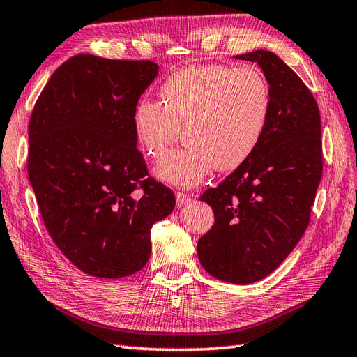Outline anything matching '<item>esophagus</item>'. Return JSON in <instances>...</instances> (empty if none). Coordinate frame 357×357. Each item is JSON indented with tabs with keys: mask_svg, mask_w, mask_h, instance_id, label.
<instances>
[{
	"mask_svg": "<svg viewBox=\"0 0 357 357\" xmlns=\"http://www.w3.org/2000/svg\"><path fill=\"white\" fill-rule=\"evenodd\" d=\"M174 198H176V207L178 208H183L185 207L188 202H192V196L190 195H185V193H181L178 192L176 195H174Z\"/></svg>",
	"mask_w": 357,
	"mask_h": 357,
	"instance_id": "34e87169",
	"label": "esophagus"
}]
</instances>
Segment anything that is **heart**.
<instances>
[{
  "mask_svg": "<svg viewBox=\"0 0 357 357\" xmlns=\"http://www.w3.org/2000/svg\"><path fill=\"white\" fill-rule=\"evenodd\" d=\"M273 96L255 66H190L161 86V102H136V141L151 159L162 158L184 132L187 146L155 165L165 184L195 187L211 170H234L259 147L271 116Z\"/></svg>",
  "mask_w": 357,
  "mask_h": 357,
  "instance_id": "b5f03b06",
  "label": "heart"
}]
</instances>
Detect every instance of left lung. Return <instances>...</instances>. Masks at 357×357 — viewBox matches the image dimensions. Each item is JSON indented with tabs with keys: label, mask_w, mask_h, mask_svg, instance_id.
<instances>
[{
	"label": "left lung",
	"mask_w": 357,
	"mask_h": 357,
	"mask_svg": "<svg viewBox=\"0 0 357 357\" xmlns=\"http://www.w3.org/2000/svg\"><path fill=\"white\" fill-rule=\"evenodd\" d=\"M234 58L262 69L271 116L253 156L201 196L215 225L198 241V257L208 275L245 285L275 271L305 233L322 176V141L314 96L282 59L268 50Z\"/></svg>",
	"instance_id": "1"
}]
</instances>
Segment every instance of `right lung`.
<instances>
[{"instance_id":"obj_1","label":"right lung","mask_w":357,"mask_h":357,"mask_svg":"<svg viewBox=\"0 0 357 357\" xmlns=\"http://www.w3.org/2000/svg\"><path fill=\"white\" fill-rule=\"evenodd\" d=\"M158 70L151 61L77 55L52 75L30 118L27 172L44 225L90 276L139 271L151 227L176 204L170 188L147 176L132 124Z\"/></svg>"}]
</instances>
